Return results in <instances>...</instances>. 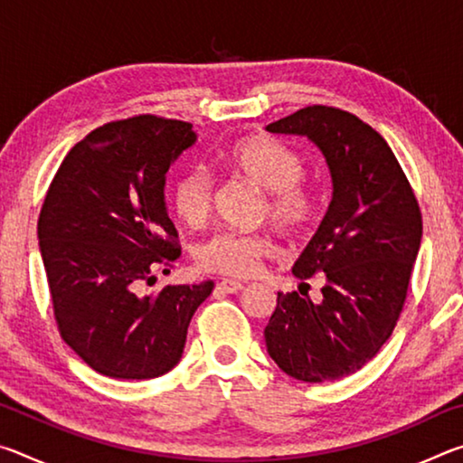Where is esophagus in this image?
I'll use <instances>...</instances> for the list:
<instances>
[{
    "mask_svg": "<svg viewBox=\"0 0 463 463\" xmlns=\"http://www.w3.org/2000/svg\"><path fill=\"white\" fill-rule=\"evenodd\" d=\"M218 288H221L222 292H226V294H237L245 286H242L241 281H237V279H222L221 284H218Z\"/></svg>",
    "mask_w": 463,
    "mask_h": 463,
    "instance_id": "34e87169",
    "label": "esophagus"
}]
</instances>
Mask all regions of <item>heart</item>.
Masks as SVG:
<instances>
[{
  "instance_id": "1",
  "label": "heart",
  "mask_w": 463,
  "mask_h": 463,
  "mask_svg": "<svg viewBox=\"0 0 463 463\" xmlns=\"http://www.w3.org/2000/svg\"><path fill=\"white\" fill-rule=\"evenodd\" d=\"M229 174L263 190L260 216L269 218L286 234L302 232L317 214L315 190L304 182V161L292 148L265 135L239 138L221 155ZM216 182L203 167L184 171L174 184L171 206L185 224L202 226L213 214ZM271 239L263 232L221 231L195 250L198 265L222 276L245 278L271 255Z\"/></svg>"
}]
</instances>
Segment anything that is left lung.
<instances>
[{
	"instance_id": "8db88e82",
	"label": "left lung",
	"mask_w": 463,
	"mask_h": 463,
	"mask_svg": "<svg viewBox=\"0 0 463 463\" xmlns=\"http://www.w3.org/2000/svg\"><path fill=\"white\" fill-rule=\"evenodd\" d=\"M269 132L307 135L326 156L333 200L292 273H320L323 300L278 292L265 345L281 372L320 383L370 362L401 318L422 216L412 185L386 140L355 114L307 106L271 122Z\"/></svg>"
}]
</instances>
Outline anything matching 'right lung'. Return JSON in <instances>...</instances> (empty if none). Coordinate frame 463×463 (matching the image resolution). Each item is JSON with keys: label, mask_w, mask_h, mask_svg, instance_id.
Returning <instances> with one entry per match:
<instances>
[{"label": "right lung", "mask_w": 463, "mask_h": 463, "mask_svg": "<svg viewBox=\"0 0 463 463\" xmlns=\"http://www.w3.org/2000/svg\"><path fill=\"white\" fill-rule=\"evenodd\" d=\"M195 143L190 122L138 114L80 140L52 177L38 242L52 315L69 347L116 380H151L182 359L187 326L214 281L143 294L182 247L163 185Z\"/></svg>", "instance_id": "add662e5"}]
</instances>
